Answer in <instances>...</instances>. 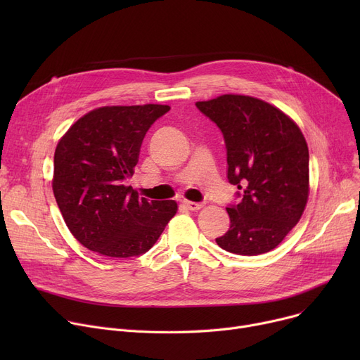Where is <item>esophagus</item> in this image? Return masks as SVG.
I'll return each instance as SVG.
<instances>
[{
	"label": "esophagus",
	"instance_id": "34e87169",
	"mask_svg": "<svg viewBox=\"0 0 360 360\" xmlns=\"http://www.w3.org/2000/svg\"><path fill=\"white\" fill-rule=\"evenodd\" d=\"M182 205L185 207L186 210H191V212H197V210H201L204 204L202 202H194V201H184Z\"/></svg>",
	"mask_w": 360,
	"mask_h": 360
}]
</instances>
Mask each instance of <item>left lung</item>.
Instances as JSON below:
<instances>
[{
  "instance_id": "8db88e82",
  "label": "left lung",
  "mask_w": 360,
  "mask_h": 360,
  "mask_svg": "<svg viewBox=\"0 0 360 360\" xmlns=\"http://www.w3.org/2000/svg\"><path fill=\"white\" fill-rule=\"evenodd\" d=\"M195 106L221 131L228 181L238 202L226 210L231 228L216 238L238 255L274 250L295 228L309 193V151L299 127L273 105L240 94H223Z\"/></svg>"
}]
</instances>
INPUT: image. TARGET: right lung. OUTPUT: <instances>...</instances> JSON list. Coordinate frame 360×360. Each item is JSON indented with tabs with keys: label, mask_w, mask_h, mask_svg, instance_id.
I'll list each match as a JSON object with an SVG mask.
<instances>
[{
	"label": "right lung",
	"mask_w": 360,
	"mask_h": 360,
	"mask_svg": "<svg viewBox=\"0 0 360 360\" xmlns=\"http://www.w3.org/2000/svg\"><path fill=\"white\" fill-rule=\"evenodd\" d=\"M167 105L105 106L72 124L53 156L52 190L70 232L90 251L113 258L147 252L178 210L127 186L150 127Z\"/></svg>",
	"instance_id": "obj_1"
}]
</instances>
